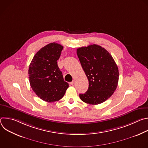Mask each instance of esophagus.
<instances>
[{
    "mask_svg": "<svg viewBox=\"0 0 148 148\" xmlns=\"http://www.w3.org/2000/svg\"><path fill=\"white\" fill-rule=\"evenodd\" d=\"M74 82H74V81H73L72 82H70V84H71V85H74Z\"/></svg>",
    "mask_w": 148,
    "mask_h": 148,
    "instance_id": "34e87169",
    "label": "esophagus"
}]
</instances>
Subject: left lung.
<instances>
[{"label": "left lung", "mask_w": 148, "mask_h": 148, "mask_svg": "<svg viewBox=\"0 0 148 148\" xmlns=\"http://www.w3.org/2000/svg\"><path fill=\"white\" fill-rule=\"evenodd\" d=\"M77 54L89 81L88 89L79 98L92 105L101 103L115 91L119 79L117 65L112 56L97 45L77 49Z\"/></svg>", "instance_id": "obj_1"}]
</instances>
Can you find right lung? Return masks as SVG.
I'll return each mask as SVG.
<instances>
[{"label":"right lung","mask_w":148,"mask_h":148,"mask_svg":"<svg viewBox=\"0 0 148 148\" xmlns=\"http://www.w3.org/2000/svg\"><path fill=\"white\" fill-rule=\"evenodd\" d=\"M63 46L51 43L38 50L29 69L30 86L35 94L48 102L59 101L64 95L69 83L63 78L57 60Z\"/></svg>","instance_id":"obj_1"}]
</instances>
